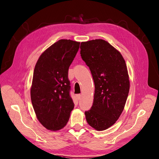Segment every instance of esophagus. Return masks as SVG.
I'll return each mask as SVG.
<instances>
[{"instance_id": "34e87169", "label": "esophagus", "mask_w": 159, "mask_h": 159, "mask_svg": "<svg viewBox=\"0 0 159 159\" xmlns=\"http://www.w3.org/2000/svg\"><path fill=\"white\" fill-rule=\"evenodd\" d=\"M76 97H77V99H80V97H81V95L80 94H78V95H76Z\"/></svg>"}]
</instances>
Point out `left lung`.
<instances>
[{
  "label": "left lung",
  "mask_w": 159,
  "mask_h": 159,
  "mask_svg": "<svg viewBox=\"0 0 159 159\" xmlns=\"http://www.w3.org/2000/svg\"><path fill=\"white\" fill-rule=\"evenodd\" d=\"M80 48L95 83L93 103L84 114L89 125L103 131L116 123L124 109L129 90L127 66L121 53L103 39L81 42Z\"/></svg>",
  "instance_id": "8db88e82"
}]
</instances>
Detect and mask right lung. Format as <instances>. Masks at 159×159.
I'll list each match as a JSON object with an SVG mask.
<instances>
[{
  "label": "right lung",
  "instance_id": "right-lung-1",
  "mask_svg": "<svg viewBox=\"0 0 159 159\" xmlns=\"http://www.w3.org/2000/svg\"><path fill=\"white\" fill-rule=\"evenodd\" d=\"M79 46L76 41L60 39L41 54L35 64L31 103L39 121L51 131L63 128L74 109L68 72Z\"/></svg>",
  "mask_w": 159,
  "mask_h": 159
}]
</instances>
